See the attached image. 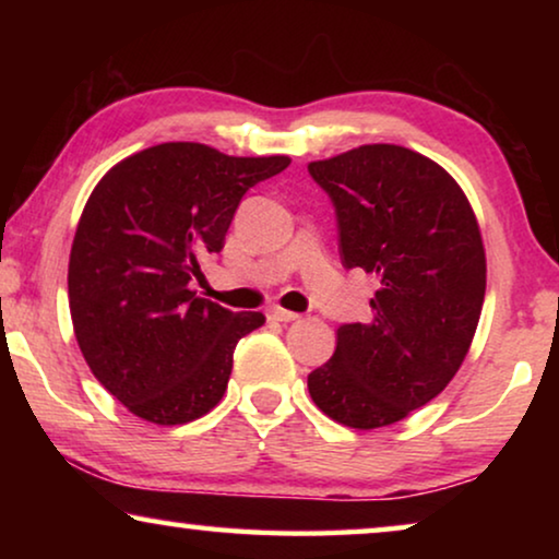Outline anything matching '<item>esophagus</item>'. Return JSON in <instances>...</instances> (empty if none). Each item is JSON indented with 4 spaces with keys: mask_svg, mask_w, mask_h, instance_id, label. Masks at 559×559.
Wrapping results in <instances>:
<instances>
[{
    "mask_svg": "<svg viewBox=\"0 0 559 559\" xmlns=\"http://www.w3.org/2000/svg\"><path fill=\"white\" fill-rule=\"evenodd\" d=\"M270 318L277 320V323H293V320H297L300 316L293 310H285V308H270Z\"/></svg>",
    "mask_w": 559,
    "mask_h": 559,
    "instance_id": "34e87169",
    "label": "esophagus"
}]
</instances>
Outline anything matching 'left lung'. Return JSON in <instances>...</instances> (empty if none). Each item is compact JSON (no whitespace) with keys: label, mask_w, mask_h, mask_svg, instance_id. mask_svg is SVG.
Returning a JSON list of instances; mask_svg holds the SVG:
<instances>
[{"label":"left lung","mask_w":559,"mask_h":559,"mask_svg":"<svg viewBox=\"0 0 559 559\" xmlns=\"http://www.w3.org/2000/svg\"><path fill=\"white\" fill-rule=\"evenodd\" d=\"M308 170L335 205L343 266L377 280L371 323L338 328L308 389L335 423L377 430L461 369L484 308V239L461 186L415 150L364 144Z\"/></svg>","instance_id":"8db88e82"}]
</instances>
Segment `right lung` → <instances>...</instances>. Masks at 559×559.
Instances as JSON below:
<instances>
[{
	"instance_id": "add662e5",
	"label": "right lung",
	"mask_w": 559,
	"mask_h": 559,
	"mask_svg": "<svg viewBox=\"0 0 559 559\" xmlns=\"http://www.w3.org/2000/svg\"><path fill=\"white\" fill-rule=\"evenodd\" d=\"M287 165L165 142L121 159L88 195L68 262L73 333L132 415L186 425L221 402L236 343L264 316L198 297L190 280L224 249L243 193Z\"/></svg>"
}]
</instances>
